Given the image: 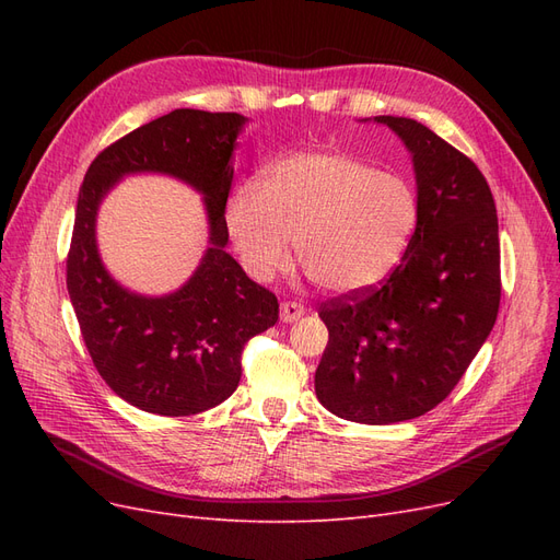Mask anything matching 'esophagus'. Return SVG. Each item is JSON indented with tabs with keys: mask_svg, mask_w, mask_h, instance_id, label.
<instances>
[{
	"mask_svg": "<svg viewBox=\"0 0 560 560\" xmlns=\"http://www.w3.org/2000/svg\"><path fill=\"white\" fill-rule=\"evenodd\" d=\"M303 313H306V308H303L301 303H296V301H284L280 306L282 322H296L299 317H303Z\"/></svg>",
	"mask_w": 560,
	"mask_h": 560,
	"instance_id": "obj_1",
	"label": "esophagus"
}]
</instances>
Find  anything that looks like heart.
Here are the masks:
<instances>
[{
    "mask_svg": "<svg viewBox=\"0 0 560 560\" xmlns=\"http://www.w3.org/2000/svg\"><path fill=\"white\" fill-rule=\"evenodd\" d=\"M418 224L413 186L343 151H303L268 167L264 189L238 184L226 229L247 273L266 282L296 259L331 294L383 282Z\"/></svg>",
    "mask_w": 560,
    "mask_h": 560,
    "instance_id": "b5f03b06",
    "label": "heart"
}]
</instances>
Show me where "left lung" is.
Segmentation results:
<instances>
[{
    "mask_svg": "<svg viewBox=\"0 0 560 560\" xmlns=\"http://www.w3.org/2000/svg\"><path fill=\"white\" fill-rule=\"evenodd\" d=\"M413 156L418 224L399 266L329 299L315 393L334 416L389 425L432 411L463 378L500 308L498 212L474 161L428 126L376 116Z\"/></svg>",
    "mask_w": 560,
    "mask_h": 560,
    "instance_id": "obj_1",
    "label": "left lung"
}]
</instances>
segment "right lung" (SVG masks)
I'll return each mask as SVG.
<instances>
[{
    "label": "right lung",
    "instance_id": "1",
    "mask_svg": "<svg viewBox=\"0 0 560 560\" xmlns=\"http://www.w3.org/2000/svg\"><path fill=\"white\" fill-rule=\"evenodd\" d=\"M247 118L235 112L175 109L100 151L83 177L67 292L97 374L147 413L194 416L229 399L241 383L252 336L278 322V299L247 278L224 249L233 149ZM161 172L207 196L211 247L173 295L142 298L118 285L94 243L96 208L124 174Z\"/></svg>",
    "mask_w": 560,
    "mask_h": 560
}]
</instances>
